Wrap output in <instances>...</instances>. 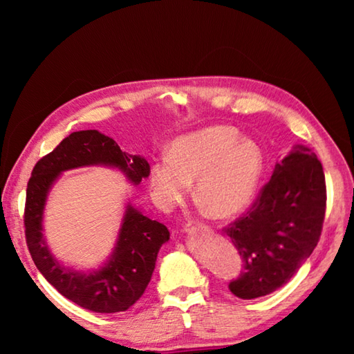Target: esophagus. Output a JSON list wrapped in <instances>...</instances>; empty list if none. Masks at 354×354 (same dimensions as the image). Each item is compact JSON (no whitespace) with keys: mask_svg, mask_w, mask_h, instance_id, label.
Instances as JSON below:
<instances>
[{"mask_svg":"<svg viewBox=\"0 0 354 354\" xmlns=\"http://www.w3.org/2000/svg\"><path fill=\"white\" fill-rule=\"evenodd\" d=\"M207 230H209L207 225L201 223V221H195V220L187 221V225L184 226V231L187 232V234H195L196 231H207Z\"/></svg>","mask_w":354,"mask_h":354,"instance_id":"34e87169","label":"esophagus"}]
</instances>
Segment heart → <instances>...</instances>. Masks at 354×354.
Segmentation results:
<instances>
[{
    "instance_id": "1",
    "label": "heart",
    "mask_w": 354,
    "mask_h": 354,
    "mask_svg": "<svg viewBox=\"0 0 354 354\" xmlns=\"http://www.w3.org/2000/svg\"><path fill=\"white\" fill-rule=\"evenodd\" d=\"M259 143L242 137L227 124H214L178 137L169 156L158 158L149 170V187L159 207L183 201L196 179V196L217 217H231L257 194L263 173Z\"/></svg>"
}]
</instances>
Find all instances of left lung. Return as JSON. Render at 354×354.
I'll return each instance as SVG.
<instances>
[{
    "label": "left lung",
    "mask_w": 354,
    "mask_h": 354,
    "mask_svg": "<svg viewBox=\"0 0 354 354\" xmlns=\"http://www.w3.org/2000/svg\"><path fill=\"white\" fill-rule=\"evenodd\" d=\"M325 209L322 162L313 149L297 145L274 165L250 211L225 227L243 261L230 290L253 299L289 283L319 243Z\"/></svg>",
    "instance_id": "left-lung-1"
}]
</instances>
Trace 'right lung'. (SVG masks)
Here are the masks:
<instances>
[{
    "mask_svg": "<svg viewBox=\"0 0 354 354\" xmlns=\"http://www.w3.org/2000/svg\"><path fill=\"white\" fill-rule=\"evenodd\" d=\"M86 165L115 167L136 185L149 175L145 158L122 151L111 137L95 129L71 133L32 169L26 189V243L39 272L70 301L100 314L123 313L145 292L159 248L169 241L170 232L165 225L128 205L115 248L103 267L84 273L57 262L41 234L48 192L62 171Z\"/></svg>",
    "mask_w": 354,
    "mask_h": 354,
    "instance_id": "add662e5",
    "label": "right lung"
}]
</instances>
